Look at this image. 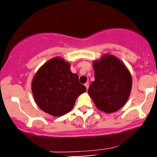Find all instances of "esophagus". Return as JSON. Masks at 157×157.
<instances>
[{
  "label": "esophagus",
  "mask_w": 157,
  "mask_h": 157,
  "mask_svg": "<svg viewBox=\"0 0 157 157\" xmlns=\"http://www.w3.org/2000/svg\"><path fill=\"white\" fill-rule=\"evenodd\" d=\"M85 86H86V89L88 90V89H89V82H86V83H85Z\"/></svg>",
  "instance_id": "34e87169"
}]
</instances>
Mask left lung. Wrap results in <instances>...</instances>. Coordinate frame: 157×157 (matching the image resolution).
I'll return each instance as SVG.
<instances>
[{"label":"left lung","instance_id":"obj_1","mask_svg":"<svg viewBox=\"0 0 157 157\" xmlns=\"http://www.w3.org/2000/svg\"><path fill=\"white\" fill-rule=\"evenodd\" d=\"M94 81L89 94L98 109L113 113L125 105L131 94L132 78L125 64L111 55L93 63Z\"/></svg>","mask_w":157,"mask_h":157}]
</instances>
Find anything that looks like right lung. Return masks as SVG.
<instances>
[{
    "mask_svg": "<svg viewBox=\"0 0 157 157\" xmlns=\"http://www.w3.org/2000/svg\"><path fill=\"white\" fill-rule=\"evenodd\" d=\"M70 66L64 59L55 57L43 65L32 80V91L36 103L52 116L60 117L69 112L77 97L86 91Z\"/></svg>",
    "mask_w": 157,
    "mask_h": 157,
    "instance_id": "add662e5",
    "label": "right lung"
}]
</instances>
